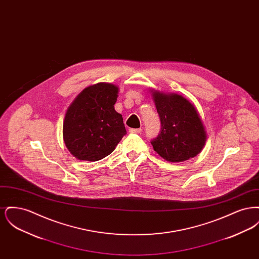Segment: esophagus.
Returning <instances> with one entry per match:
<instances>
[{"mask_svg": "<svg viewBox=\"0 0 259 259\" xmlns=\"http://www.w3.org/2000/svg\"><path fill=\"white\" fill-rule=\"evenodd\" d=\"M129 132H130V133H134V134H141L142 129H141V128H138V129L132 128V129H130V130H129Z\"/></svg>", "mask_w": 259, "mask_h": 259, "instance_id": "34e87169", "label": "esophagus"}]
</instances>
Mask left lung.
Segmentation results:
<instances>
[{
  "mask_svg": "<svg viewBox=\"0 0 259 259\" xmlns=\"http://www.w3.org/2000/svg\"><path fill=\"white\" fill-rule=\"evenodd\" d=\"M161 121L160 133L151 140L153 149L169 162H183L204 148L207 134L196 108L179 94L152 90Z\"/></svg>",
  "mask_w": 259,
  "mask_h": 259,
  "instance_id": "obj_1",
  "label": "left lung"
}]
</instances>
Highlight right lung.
I'll return each mask as SVG.
<instances>
[{
	"instance_id": "1",
	"label": "right lung",
	"mask_w": 259,
	"mask_h": 259,
	"mask_svg": "<svg viewBox=\"0 0 259 259\" xmlns=\"http://www.w3.org/2000/svg\"><path fill=\"white\" fill-rule=\"evenodd\" d=\"M118 87L99 82L83 89L66 111L63 139L79 160L98 161L111 154L125 134L120 113L114 110Z\"/></svg>"
}]
</instances>
